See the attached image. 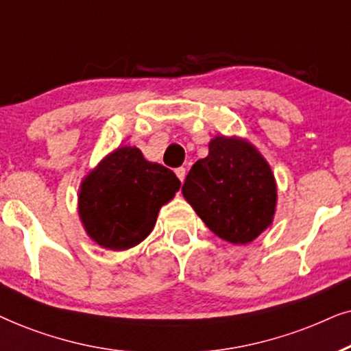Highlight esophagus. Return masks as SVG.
Returning <instances> with one entry per match:
<instances>
[{
	"label": "esophagus",
	"mask_w": 351,
	"mask_h": 351,
	"mask_svg": "<svg viewBox=\"0 0 351 351\" xmlns=\"http://www.w3.org/2000/svg\"><path fill=\"white\" fill-rule=\"evenodd\" d=\"M175 173H176V176L180 178V181H184V176H186V168L184 167L175 168Z\"/></svg>",
	"instance_id": "1"
}]
</instances>
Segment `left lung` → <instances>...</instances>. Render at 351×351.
Instances as JSON below:
<instances>
[{
    "mask_svg": "<svg viewBox=\"0 0 351 351\" xmlns=\"http://www.w3.org/2000/svg\"><path fill=\"white\" fill-rule=\"evenodd\" d=\"M183 194L207 228L232 244L252 242L273 221L276 183L252 144L217 136L191 168Z\"/></svg>",
    "mask_w": 351,
    "mask_h": 351,
    "instance_id": "1",
    "label": "left lung"
}]
</instances>
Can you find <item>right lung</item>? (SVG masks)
<instances>
[{"label":"right lung","mask_w":351,"mask_h":351,"mask_svg":"<svg viewBox=\"0 0 351 351\" xmlns=\"http://www.w3.org/2000/svg\"><path fill=\"white\" fill-rule=\"evenodd\" d=\"M180 186L170 168L147 162L136 147H119L83 181L78 197L82 221L99 245L130 249L149 236L158 208Z\"/></svg>","instance_id":"right-lung-1"}]
</instances>
